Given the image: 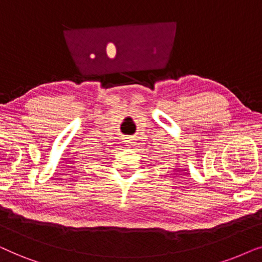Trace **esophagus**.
<instances>
[{
	"instance_id": "obj_1",
	"label": "esophagus",
	"mask_w": 262,
	"mask_h": 262,
	"mask_svg": "<svg viewBox=\"0 0 262 262\" xmlns=\"http://www.w3.org/2000/svg\"><path fill=\"white\" fill-rule=\"evenodd\" d=\"M124 140L127 144H133L134 142V137H125Z\"/></svg>"
}]
</instances>
